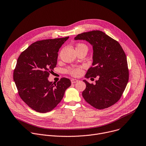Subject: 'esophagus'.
<instances>
[{
  "label": "esophagus",
  "mask_w": 146,
  "mask_h": 146,
  "mask_svg": "<svg viewBox=\"0 0 146 146\" xmlns=\"http://www.w3.org/2000/svg\"><path fill=\"white\" fill-rule=\"evenodd\" d=\"M78 80H76V79H72L71 80V82H72V84H74V83H76V82H77V81H78Z\"/></svg>",
  "instance_id": "obj_1"
}]
</instances>
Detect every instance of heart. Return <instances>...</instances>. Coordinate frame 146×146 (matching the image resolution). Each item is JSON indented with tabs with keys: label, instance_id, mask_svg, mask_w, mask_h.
Listing matches in <instances>:
<instances>
[{
	"label": "heart",
	"instance_id": "heart-1",
	"mask_svg": "<svg viewBox=\"0 0 146 146\" xmlns=\"http://www.w3.org/2000/svg\"><path fill=\"white\" fill-rule=\"evenodd\" d=\"M77 48L85 47L88 48V47L86 44L84 43H78L77 46ZM67 72L73 76H78L82 73V68L81 66L76 67V68H69L67 69Z\"/></svg>",
	"mask_w": 146,
	"mask_h": 146
}]
</instances>
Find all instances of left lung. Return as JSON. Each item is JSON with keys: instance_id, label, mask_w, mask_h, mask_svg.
Instances as JSON below:
<instances>
[{"instance_id": "8db88e82", "label": "left lung", "mask_w": 146, "mask_h": 146, "mask_svg": "<svg viewBox=\"0 0 146 146\" xmlns=\"http://www.w3.org/2000/svg\"><path fill=\"white\" fill-rule=\"evenodd\" d=\"M75 40H85L93 46V63L85 77L96 78V84L86 80L85 100L94 108H107L117 103L129 79L126 55L119 43L99 30L78 34Z\"/></svg>"}]
</instances>
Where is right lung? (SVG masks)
I'll return each instance as SVG.
<instances>
[{"instance_id":"add662e5","label":"right lung","mask_w":146,"mask_h":146,"mask_svg":"<svg viewBox=\"0 0 146 146\" xmlns=\"http://www.w3.org/2000/svg\"><path fill=\"white\" fill-rule=\"evenodd\" d=\"M69 36L36 41L18 58L13 78L22 100L40 113L53 110L62 99L70 80L62 78L57 83L48 77L56 68L60 48Z\"/></svg>"}]
</instances>
